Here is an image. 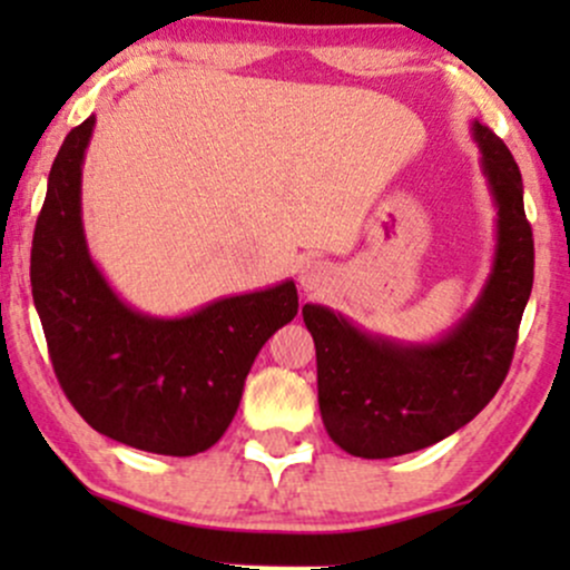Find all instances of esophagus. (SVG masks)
I'll use <instances>...</instances> for the list:
<instances>
[{
    "instance_id": "34e87169",
    "label": "esophagus",
    "mask_w": 570,
    "mask_h": 570,
    "mask_svg": "<svg viewBox=\"0 0 570 570\" xmlns=\"http://www.w3.org/2000/svg\"><path fill=\"white\" fill-rule=\"evenodd\" d=\"M330 276H332L330 267L324 263H316V259H311V263L299 267V286H303L305 292H318L330 284Z\"/></svg>"
}]
</instances>
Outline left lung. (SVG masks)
<instances>
[{"mask_svg": "<svg viewBox=\"0 0 570 570\" xmlns=\"http://www.w3.org/2000/svg\"><path fill=\"white\" fill-rule=\"evenodd\" d=\"M472 136L495 203V254L461 322L431 343H404L370 335L326 305L303 307L316 343L322 421L351 455L394 458L436 444L485 407L512 364L533 289V233L507 144L476 120Z\"/></svg>", "mask_w": 570, "mask_h": 570, "instance_id": "8db88e82", "label": "left lung"}]
</instances>
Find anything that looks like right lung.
Returning <instances> with one entry per match:
<instances>
[{
  "mask_svg": "<svg viewBox=\"0 0 570 570\" xmlns=\"http://www.w3.org/2000/svg\"><path fill=\"white\" fill-rule=\"evenodd\" d=\"M96 117L69 130L31 244V294L63 394L98 434L158 455H195L230 426L254 358L297 316V286L222 297L158 318L117 297L88 252L82 160Z\"/></svg>",
  "mask_w": 570,
  "mask_h": 570,
  "instance_id": "right-lung-1",
  "label": "right lung"
}]
</instances>
